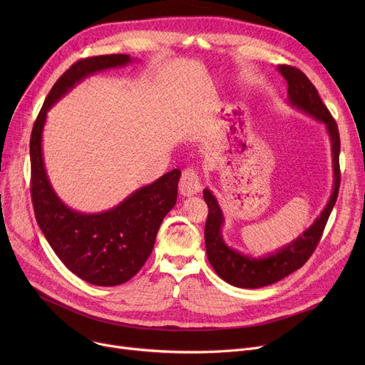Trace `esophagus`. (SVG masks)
<instances>
[{
  "mask_svg": "<svg viewBox=\"0 0 365 365\" xmlns=\"http://www.w3.org/2000/svg\"><path fill=\"white\" fill-rule=\"evenodd\" d=\"M201 179L194 170H185L179 182V192L183 197L195 195L201 190Z\"/></svg>",
  "mask_w": 365,
  "mask_h": 365,
  "instance_id": "esophagus-1",
  "label": "esophagus"
}]
</instances>
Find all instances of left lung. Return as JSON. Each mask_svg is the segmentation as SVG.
<instances>
[{
	"label": "left lung",
	"mask_w": 365,
	"mask_h": 365,
	"mask_svg": "<svg viewBox=\"0 0 365 365\" xmlns=\"http://www.w3.org/2000/svg\"><path fill=\"white\" fill-rule=\"evenodd\" d=\"M278 72L289 84L287 103L324 124L325 131L329 134L333 161V189L327 205L308 229H304L292 242L279 247L275 253L259 257L241 253L225 242L222 234V227L225 225L223 212L212 190L208 187L204 189V200L208 205V217L204 232L208 262L212 263L216 274L223 281L234 287H240V289H260V287L271 285L289 277L308 262L321 240L325 223L336 204L340 186V138L336 121L322 103L317 88L300 69L281 65L278 66Z\"/></svg>",
	"instance_id": "obj_1"
}]
</instances>
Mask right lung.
<instances>
[{"label": "right lung", "instance_id": "1", "mask_svg": "<svg viewBox=\"0 0 365 365\" xmlns=\"http://www.w3.org/2000/svg\"><path fill=\"white\" fill-rule=\"evenodd\" d=\"M134 61L128 54H106L73 63L50 90L29 143L31 195L38 226L72 274L101 287L124 284L140 271L152 253L161 222L176 205L180 170L165 173L105 212L83 213L66 205L50 183L43 155V131L47 112L76 84L96 72Z\"/></svg>", "mask_w": 365, "mask_h": 365}]
</instances>
